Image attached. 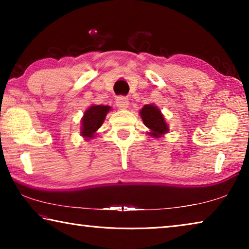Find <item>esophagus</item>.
<instances>
[{"label":"esophagus","instance_id":"1","mask_svg":"<svg viewBox=\"0 0 249 249\" xmlns=\"http://www.w3.org/2000/svg\"><path fill=\"white\" fill-rule=\"evenodd\" d=\"M128 104H129V101L127 98H125V96H117L116 98V105L119 108L121 109L127 108Z\"/></svg>","mask_w":249,"mask_h":249}]
</instances>
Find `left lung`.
<instances>
[{"instance_id": "left-lung-1", "label": "left lung", "mask_w": 249, "mask_h": 249, "mask_svg": "<svg viewBox=\"0 0 249 249\" xmlns=\"http://www.w3.org/2000/svg\"><path fill=\"white\" fill-rule=\"evenodd\" d=\"M142 122L145 126L149 128L148 133L150 136L158 138L163 134L168 133V125L165 121V117L161 114V111L154 104H147L141 109L140 112Z\"/></svg>"}]
</instances>
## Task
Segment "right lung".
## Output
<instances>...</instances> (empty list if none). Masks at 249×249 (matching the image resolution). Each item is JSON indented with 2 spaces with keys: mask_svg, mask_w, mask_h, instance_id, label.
<instances>
[{
  "mask_svg": "<svg viewBox=\"0 0 249 249\" xmlns=\"http://www.w3.org/2000/svg\"><path fill=\"white\" fill-rule=\"evenodd\" d=\"M111 107L107 105H92L84 112V115L81 121V135L89 140V138L95 137V133L105 120L107 113Z\"/></svg>",
  "mask_w": 249,
  "mask_h": 249,
  "instance_id": "add662e5",
  "label": "right lung"
}]
</instances>
